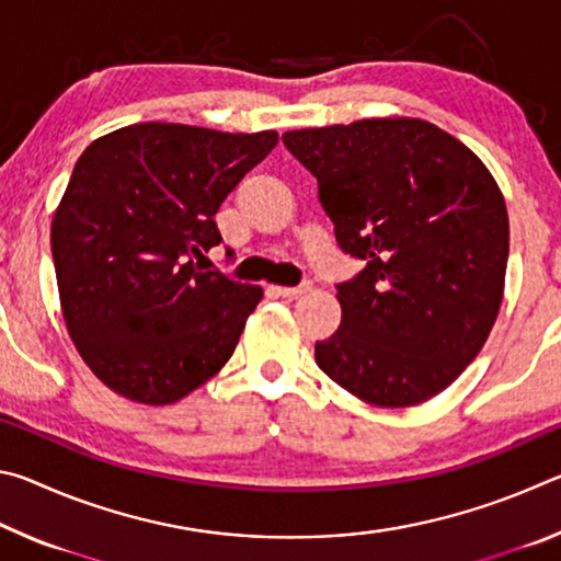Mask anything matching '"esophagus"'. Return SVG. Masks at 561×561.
Returning a JSON list of instances; mask_svg holds the SVG:
<instances>
[{"mask_svg":"<svg viewBox=\"0 0 561 561\" xmlns=\"http://www.w3.org/2000/svg\"><path fill=\"white\" fill-rule=\"evenodd\" d=\"M309 287H311L309 282H301L299 287H274V291H277L284 299H297V297H301V294H307Z\"/></svg>","mask_w":561,"mask_h":561,"instance_id":"esophagus-1","label":"esophagus"}]
</instances>
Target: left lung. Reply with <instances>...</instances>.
<instances>
[{
    "label": "left lung",
    "mask_w": 561,
    "mask_h": 561,
    "mask_svg": "<svg viewBox=\"0 0 561 561\" xmlns=\"http://www.w3.org/2000/svg\"><path fill=\"white\" fill-rule=\"evenodd\" d=\"M284 146L317 178L336 244L364 270L336 284L341 327L317 341L331 381L381 408L438 396L495 324L507 207L482 160L421 118L304 128Z\"/></svg>",
    "instance_id": "obj_1"
}]
</instances>
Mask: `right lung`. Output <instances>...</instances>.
Instances as JSON below:
<instances>
[{"label":"right lung","instance_id":"1","mask_svg":"<svg viewBox=\"0 0 561 561\" xmlns=\"http://www.w3.org/2000/svg\"><path fill=\"white\" fill-rule=\"evenodd\" d=\"M279 136L136 123L83 150L51 222L66 329L111 391L168 405L230 360L262 289L193 257Z\"/></svg>","mask_w":561,"mask_h":561}]
</instances>
